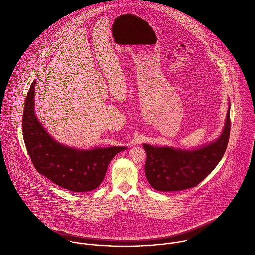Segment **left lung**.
Listing matches in <instances>:
<instances>
[{
	"instance_id": "left-lung-1",
	"label": "left lung",
	"mask_w": 255,
	"mask_h": 255,
	"mask_svg": "<svg viewBox=\"0 0 255 255\" xmlns=\"http://www.w3.org/2000/svg\"><path fill=\"white\" fill-rule=\"evenodd\" d=\"M231 104L225 127L216 141L195 150L153 147L144 144L147 153L145 173L153 189L177 192L199 185L220 163L227 150L231 133Z\"/></svg>"
}]
</instances>
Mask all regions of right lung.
Instances as JSON below:
<instances>
[{
	"label": "right lung",
	"mask_w": 255,
	"mask_h": 255,
	"mask_svg": "<svg viewBox=\"0 0 255 255\" xmlns=\"http://www.w3.org/2000/svg\"><path fill=\"white\" fill-rule=\"evenodd\" d=\"M31 83L24 102L22 136L35 170L71 192H89L102 183L113 157L126 147L79 150L53 140L34 114V84Z\"/></svg>",
	"instance_id": "1"
}]
</instances>
